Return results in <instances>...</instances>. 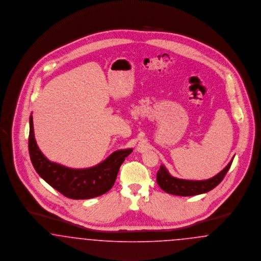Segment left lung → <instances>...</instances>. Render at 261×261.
<instances>
[{
  "mask_svg": "<svg viewBox=\"0 0 261 261\" xmlns=\"http://www.w3.org/2000/svg\"><path fill=\"white\" fill-rule=\"evenodd\" d=\"M234 157L229 162L226 167L216 175L204 180H189L174 177L164 165H161L157 172V182L162 190L176 196H195L204 194L213 190L224 178L227 171L230 169Z\"/></svg>",
  "mask_w": 261,
  "mask_h": 261,
  "instance_id": "obj_1",
  "label": "left lung"
}]
</instances>
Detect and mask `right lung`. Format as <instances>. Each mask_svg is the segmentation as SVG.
<instances>
[{"instance_id": "1", "label": "right lung", "mask_w": 261, "mask_h": 261, "mask_svg": "<svg viewBox=\"0 0 261 261\" xmlns=\"http://www.w3.org/2000/svg\"><path fill=\"white\" fill-rule=\"evenodd\" d=\"M29 154L38 174L65 197L87 200L108 192L115 183L118 171L133 148L113 152L108 158L91 168L72 169L51 162L41 152L36 142L33 117L29 120Z\"/></svg>"}]
</instances>
